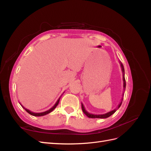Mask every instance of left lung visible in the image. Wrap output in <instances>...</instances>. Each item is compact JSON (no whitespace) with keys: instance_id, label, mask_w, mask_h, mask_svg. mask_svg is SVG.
Wrapping results in <instances>:
<instances>
[{"instance_id":"8db88e82","label":"left lung","mask_w":151,"mask_h":151,"mask_svg":"<svg viewBox=\"0 0 151 151\" xmlns=\"http://www.w3.org/2000/svg\"><path fill=\"white\" fill-rule=\"evenodd\" d=\"M120 66H121V68H122V73H123V81H124V91H125V86H126V82H125V71H124V65L123 64H122V62H120ZM122 96H124V93L122 94ZM122 101H123V97H122V99H121V101L120 103L119 104V105L118 106L117 109H115L108 112V113H106V114H91V113H89L87 112L85 107H84L83 104L82 103V111L83 112V113L85 114L87 117L91 118H107L108 117H109L110 116H111L112 114H113L118 109L120 108V107L121 106L122 103Z\"/></svg>"}]
</instances>
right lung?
<instances>
[{"instance_id":"add662e5","label":"right lung","mask_w":151,"mask_h":151,"mask_svg":"<svg viewBox=\"0 0 151 151\" xmlns=\"http://www.w3.org/2000/svg\"><path fill=\"white\" fill-rule=\"evenodd\" d=\"M60 97L59 98L58 100L57 101V102L55 103V104L53 106H52L51 109H49V110H47V111H45V112H43V113H33V112L31 111H29V110H28V109H26L24 107H23L21 105V106H22V107L24 109L26 110V111H27V113H29V114H30L31 115L34 116H44V115H45V114H49V113H50L51 112H52V111H53V110L55 109L56 108V107H57V106H58V103H59V101H60Z\"/></svg>"}]
</instances>
